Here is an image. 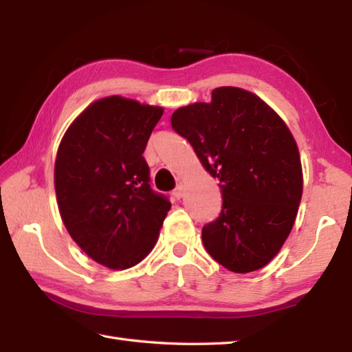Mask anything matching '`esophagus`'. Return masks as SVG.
I'll return each mask as SVG.
<instances>
[{
    "instance_id": "1",
    "label": "esophagus",
    "mask_w": 352,
    "mask_h": 352,
    "mask_svg": "<svg viewBox=\"0 0 352 352\" xmlns=\"http://www.w3.org/2000/svg\"><path fill=\"white\" fill-rule=\"evenodd\" d=\"M172 195H174V198H177V199H182L183 198V195H184V184L183 183H180L175 188V190L172 192Z\"/></svg>"
}]
</instances>
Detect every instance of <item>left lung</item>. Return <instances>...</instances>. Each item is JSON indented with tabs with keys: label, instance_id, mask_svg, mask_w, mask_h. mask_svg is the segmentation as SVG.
Masks as SVG:
<instances>
[{
	"label": "left lung",
	"instance_id": "obj_1",
	"mask_svg": "<svg viewBox=\"0 0 352 352\" xmlns=\"http://www.w3.org/2000/svg\"><path fill=\"white\" fill-rule=\"evenodd\" d=\"M172 129L219 180L222 210L203 227L207 252L231 272L257 271L290 233L302 195L296 142L257 95L218 87L212 102L175 110Z\"/></svg>",
	"mask_w": 352,
	"mask_h": 352
}]
</instances>
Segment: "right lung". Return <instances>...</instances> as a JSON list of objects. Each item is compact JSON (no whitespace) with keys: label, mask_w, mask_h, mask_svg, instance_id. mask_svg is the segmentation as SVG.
Instances as JSON below:
<instances>
[{"label":"right lung","mask_w":352,"mask_h":352,"mask_svg":"<svg viewBox=\"0 0 352 352\" xmlns=\"http://www.w3.org/2000/svg\"><path fill=\"white\" fill-rule=\"evenodd\" d=\"M162 107L122 96L91 104L60 142L54 168L66 230L96 263L126 269L144 260L170 208L149 186L144 151Z\"/></svg>","instance_id":"obj_1"}]
</instances>
